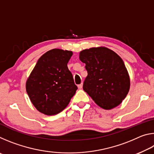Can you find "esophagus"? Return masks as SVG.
<instances>
[{
    "mask_svg": "<svg viewBox=\"0 0 154 154\" xmlns=\"http://www.w3.org/2000/svg\"><path fill=\"white\" fill-rule=\"evenodd\" d=\"M82 87H83V84H82V83H81V84L78 85V88H79V89H82Z\"/></svg>",
    "mask_w": 154,
    "mask_h": 154,
    "instance_id": "34e87169",
    "label": "esophagus"
}]
</instances>
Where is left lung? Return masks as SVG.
<instances>
[{
  "label": "left lung",
  "instance_id": "1",
  "mask_svg": "<svg viewBox=\"0 0 154 154\" xmlns=\"http://www.w3.org/2000/svg\"><path fill=\"white\" fill-rule=\"evenodd\" d=\"M79 59L88 71L83 90L104 109L120 105L130 85L128 72L120 57L111 49L99 47L82 51Z\"/></svg>",
  "mask_w": 154,
  "mask_h": 154
}]
</instances>
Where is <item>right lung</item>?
I'll use <instances>...</instances> for the list:
<instances>
[{
	"instance_id": "right-lung-1",
	"label": "right lung",
	"mask_w": 154,
	"mask_h": 154,
	"mask_svg": "<svg viewBox=\"0 0 154 154\" xmlns=\"http://www.w3.org/2000/svg\"><path fill=\"white\" fill-rule=\"evenodd\" d=\"M71 51L53 49L38 59L26 84L30 101L47 116L60 113L77 90L67 64Z\"/></svg>"
}]
</instances>
